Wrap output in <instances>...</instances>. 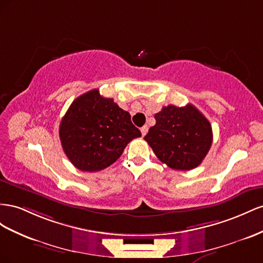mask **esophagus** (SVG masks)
Masks as SVG:
<instances>
[{
	"label": "esophagus",
	"instance_id": "1",
	"mask_svg": "<svg viewBox=\"0 0 263 263\" xmlns=\"http://www.w3.org/2000/svg\"><path fill=\"white\" fill-rule=\"evenodd\" d=\"M147 131H148V127H147V125L142 126V127H141V133H142V137H144L145 134L147 133Z\"/></svg>",
	"mask_w": 263,
	"mask_h": 263
}]
</instances>
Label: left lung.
<instances>
[{
	"label": "left lung",
	"instance_id": "1",
	"mask_svg": "<svg viewBox=\"0 0 263 263\" xmlns=\"http://www.w3.org/2000/svg\"><path fill=\"white\" fill-rule=\"evenodd\" d=\"M144 140L162 163L178 171H190L205 159L213 143L212 125L201 112L189 103L170 104L154 116Z\"/></svg>",
	"mask_w": 263,
	"mask_h": 263
}]
</instances>
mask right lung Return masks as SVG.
Masks as SVG:
<instances>
[{"label":"right lung","instance_id":"add662e5","mask_svg":"<svg viewBox=\"0 0 263 263\" xmlns=\"http://www.w3.org/2000/svg\"><path fill=\"white\" fill-rule=\"evenodd\" d=\"M141 132L131 122L129 112L98 89L79 96L70 104L59 125L65 154L74 167L98 172L114 164Z\"/></svg>","mask_w":263,"mask_h":263}]
</instances>
